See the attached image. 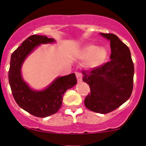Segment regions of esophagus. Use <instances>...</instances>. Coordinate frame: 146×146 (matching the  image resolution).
<instances>
[{
	"label": "esophagus",
	"mask_w": 146,
	"mask_h": 146,
	"mask_svg": "<svg viewBox=\"0 0 146 146\" xmlns=\"http://www.w3.org/2000/svg\"><path fill=\"white\" fill-rule=\"evenodd\" d=\"M75 75H76L77 79V82H80L82 81V75L80 72H75Z\"/></svg>",
	"instance_id": "obj_1"
}]
</instances>
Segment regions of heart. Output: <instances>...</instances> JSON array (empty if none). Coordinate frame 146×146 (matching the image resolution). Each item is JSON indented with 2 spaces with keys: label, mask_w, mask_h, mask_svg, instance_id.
<instances>
[{
  "label": "heart",
  "mask_w": 146,
  "mask_h": 146,
  "mask_svg": "<svg viewBox=\"0 0 146 146\" xmlns=\"http://www.w3.org/2000/svg\"><path fill=\"white\" fill-rule=\"evenodd\" d=\"M107 54L104 48H98L94 45L86 46L81 51V56L84 59H90V64L92 67H97L104 63Z\"/></svg>",
  "instance_id": "b5f03b06"
}]
</instances>
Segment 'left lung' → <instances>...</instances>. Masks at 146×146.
Here are the masks:
<instances>
[{
  "label": "left lung",
  "instance_id": "8db88e82",
  "mask_svg": "<svg viewBox=\"0 0 146 146\" xmlns=\"http://www.w3.org/2000/svg\"><path fill=\"white\" fill-rule=\"evenodd\" d=\"M110 42V61L91 70H83V81L90 92L85 106L93 112L106 114L129 98L133 88L134 65L129 48L113 34H100Z\"/></svg>",
  "mask_w": 146,
  "mask_h": 146
}]
</instances>
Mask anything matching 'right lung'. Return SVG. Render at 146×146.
<instances>
[{
	"label": "right lung",
	"mask_w": 146,
	"mask_h": 146,
	"mask_svg": "<svg viewBox=\"0 0 146 146\" xmlns=\"http://www.w3.org/2000/svg\"><path fill=\"white\" fill-rule=\"evenodd\" d=\"M53 42L54 39L45 36L33 35L22 42L11 57L9 82L13 96L21 108L37 117H46L58 112L62 106L64 93L77 84L74 73L58 77L40 92L31 90L23 81L21 67L27 55L39 44Z\"/></svg>",
	"instance_id": "add662e5"
}]
</instances>
